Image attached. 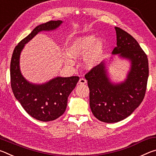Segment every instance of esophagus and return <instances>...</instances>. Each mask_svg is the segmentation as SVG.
Instances as JSON below:
<instances>
[{
  "label": "esophagus",
  "mask_w": 156,
  "mask_h": 156,
  "mask_svg": "<svg viewBox=\"0 0 156 156\" xmlns=\"http://www.w3.org/2000/svg\"><path fill=\"white\" fill-rule=\"evenodd\" d=\"M86 83H87V80L84 78H82L80 79V80H79V84H86Z\"/></svg>",
  "instance_id": "obj_1"
}]
</instances>
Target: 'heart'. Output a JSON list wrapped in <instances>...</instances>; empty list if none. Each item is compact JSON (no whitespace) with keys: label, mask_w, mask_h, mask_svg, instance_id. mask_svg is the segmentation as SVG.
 Here are the masks:
<instances>
[{"label":"heart","mask_w":156,"mask_h":156,"mask_svg":"<svg viewBox=\"0 0 156 156\" xmlns=\"http://www.w3.org/2000/svg\"><path fill=\"white\" fill-rule=\"evenodd\" d=\"M106 49V43L104 39L98 38L93 34H87L75 38L67 49V55L73 58H80L83 56V63L84 67L92 69L99 64ZM66 62L71 63L69 58Z\"/></svg>","instance_id":"heart-1"}]
</instances>
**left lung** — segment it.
Returning a JSON list of instances; mask_svg holds the SVG:
<instances>
[{
  "label": "left lung",
  "instance_id": "left-lung-1",
  "mask_svg": "<svg viewBox=\"0 0 156 156\" xmlns=\"http://www.w3.org/2000/svg\"><path fill=\"white\" fill-rule=\"evenodd\" d=\"M115 30L117 46L112 54L130 62L126 78L113 83L105 60L84 76L90 91L91 112L97 119L107 123L125 119L138 107L144 99L149 77L147 56L138 42L122 29L115 27Z\"/></svg>",
  "mask_w": 156,
  "mask_h": 156
}]
</instances>
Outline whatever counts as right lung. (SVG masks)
<instances>
[{
    "instance_id": "right-lung-1",
    "label": "right lung",
    "mask_w": 156,
    "mask_h": 156,
    "mask_svg": "<svg viewBox=\"0 0 156 156\" xmlns=\"http://www.w3.org/2000/svg\"><path fill=\"white\" fill-rule=\"evenodd\" d=\"M62 23V20H51L37 26L15 47L11 60V87L15 98L29 115L43 122L54 120L64 113L68 97L79 77H56L43 84L30 83L21 73L20 56L25 44L39 32L55 30Z\"/></svg>"
}]
</instances>
